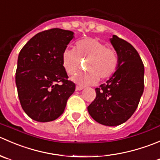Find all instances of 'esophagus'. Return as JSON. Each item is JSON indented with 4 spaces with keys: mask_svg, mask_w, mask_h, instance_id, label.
<instances>
[{
    "mask_svg": "<svg viewBox=\"0 0 160 160\" xmlns=\"http://www.w3.org/2000/svg\"><path fill=\"white\" fill-rule=\"evenodd\" d=\"M83 87L82 86H79V85H77L76 86V88H75V90H76V91H81V90H82L83 89Z\"/></svg>",
    "mask_w": 160,
    "mask_h": 160,
    "instance_id": "obj_1",
    "label": "esophagus"
}]
</instances>
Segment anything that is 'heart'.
Masks as SVG:
<instances>
[{
    "mask_svg": "<svg viewBox=\"0 0 160 160\" xmlns=\"http://www.w3.org/2000/svg\"><path fill=\"white\" fill-rule=\"evenodd\" d=\"M74 49H66L61 57L62 66L68 75L77 72L80 59L88 60L86 73L76 74L71 80L80 86L93 85L99 81L108 78L117 70L118 57L113 49L107 48L104 43L96 38H85L78 41Z\"/></svg>",
    "mask_w": 160,
    "mask_h": 160,
    "instance_id": "b5f03b06",
    "label": "heart"
}]
</instances>
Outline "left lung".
Returning <instances> with one entry per match:
<instances>
[{"label": "left lung", "instance_id": "8db88e82", "mask_svg": "<svg viewBox=\"0 0 160 160\" xmlns=\"http://www.w3.org/2000/svg\"><path fill=\"white\" fill-rule=\"evenodd\" d=\"M110 41L118 57V68L105 84L96 88V97L88 111L102 125L118 126L126 122L137 109L144 91L145 69L132 44L115 35Z\"/></svg>", "mask_w": 160, "mask_h": 160}]
</instances>
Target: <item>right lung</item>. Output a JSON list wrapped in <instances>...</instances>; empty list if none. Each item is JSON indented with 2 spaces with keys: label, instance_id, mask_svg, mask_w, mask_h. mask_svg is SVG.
I'll return each mask as SVG.
<instances>
[{
  "label": "right lung",
  "instance_id": "right-lung-1",
  "mask_svg": "<svg viewBox=\"0 0 160 160\" xmlns=\"http://www.w3.org/2000/svg\"><path fill=\"white\" fill-rule=\"evenodd\" d=\"M74 37L69 30H46L30 39L18 54L15 73L18 98L25 113L34 121L49 122L59 118L75 92V83L68 80L61 61Z\"/></svg>",
  "mask_w": 160,
  "mask_h": 160
}]
</instances>
